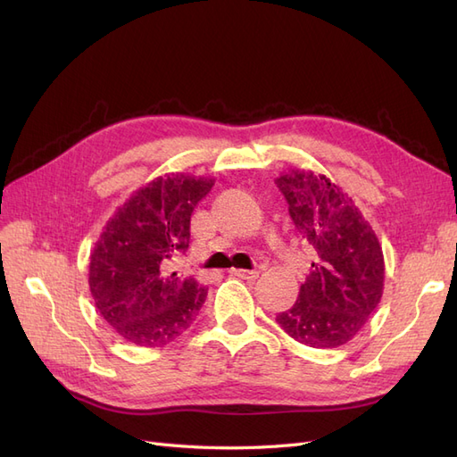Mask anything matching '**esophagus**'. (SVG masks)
<instances>
[{
    "label": "esophagus",
    "mask_w": 457,
    "mask_h": 457,
    "mask_svg": "<svg viewBox=\"0 0 457 457\" xmlns=\"http://www.w3.org/2000/svg\"><path fill=\"white\" fill-rule=\"evenodd\" d=\"M230 274L237 276V278H242V280H255L259 276L257 270H244V269H230Z\"/></svg>",
    "instance_id": "obj_1"
}]
</instances>
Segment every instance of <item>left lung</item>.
Instances as JSON below:
<instances>
[{"mask_svg":"<svg viewBox=\"0 0 457 457\" xmlns=\"http://www.w3.org/2000/svg\"><path fill=\"white\" fill-rule=\"evenodd\" d=\"M276 187L314 257L294 307L276 322L307 347H339L366 326L381 301L379 240L353 198L326 175L295 170L276 179Z\"/></svg>","mask_w":457,"mask_h":457,"instance_id":"obj_1","label":"left lung"}]
</instances>
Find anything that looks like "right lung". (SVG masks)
I'll return each instance as SVG.
<instances>
[{"label": "right lung", "instance_id": "right-lung-1", "mask_svg": "<svg viewBox=\"0 0 457 457\" xmlns=\"http://www.w3.org/2000/svg\"><path fill=\"white\" fill-rule=\"evenodd\" d=\"M213 179L165 175L118 207L89 261L95 307L118 336L137 347L175 341L204 305L207 289L170 272L188 250L190 215Z\"/></svg>", "mask_w": 457, "mask_h": 457}]
</instances>
